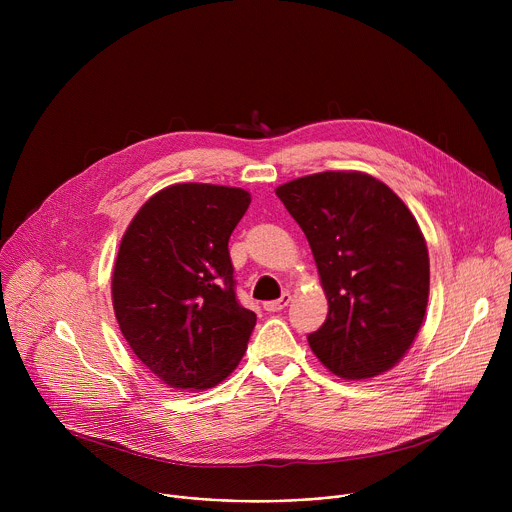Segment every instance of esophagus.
Here are the masks:
<instances>
[{"mask_svg": "<svg viewBox=\"0 0 512 512\" xmlns=\"http://www.w3.org/2000/svg\"><path fill=\"white\" fill-rule=\"evenodd\" d=\"M289 302H291V294H287V291H285V294H283L279 300L265 302V304H263V308H265L267 312H279V310H283Z\"/></svg>", "mask_w": 512, "mask_h": 512, "instance_id": "1", "label": "esophagus"}]
</instances>
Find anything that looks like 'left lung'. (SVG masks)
I'll return each instance as SVG.
<instances>
[{
	"mask_svg": "<svg viewBox=\"0 0 512 512\" xmlns=\"http://www.w3.org/2000/svg\"><path fill=\"white\" fill-rule=\"evenodd\" d=\"M302 227L328 298L310 348L334 375L358 381L411 348L429 296L427 245L415 216L381 180L320 172L275 190Z\"/></svg>",
	"mask_w": 512,
	"mask_h": 512,
	"instance_id": "8db88e82",
	"label": "left lung"
}]
</instances>
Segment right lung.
I'll use <instances>...</instances> for the list:
<instances>
[{
    "label": "right lung",
    "mask_w": 512,
    "mask_h": 512,
    "mask_svg": "<svg viewBox=\"0 0 512 512\" xmlns=\"http://www.w3.org/2000/svg\"><path fill=\"white\" fill-rule=\"evenodd\" d=\"M251 204L243 188L174 184L127 227L111 294L135 356L174 389H210L245 354L255 312L237 300L229 239Z\"/></svg>",
    "instance_id": "obj_1"
}]
</instances>
